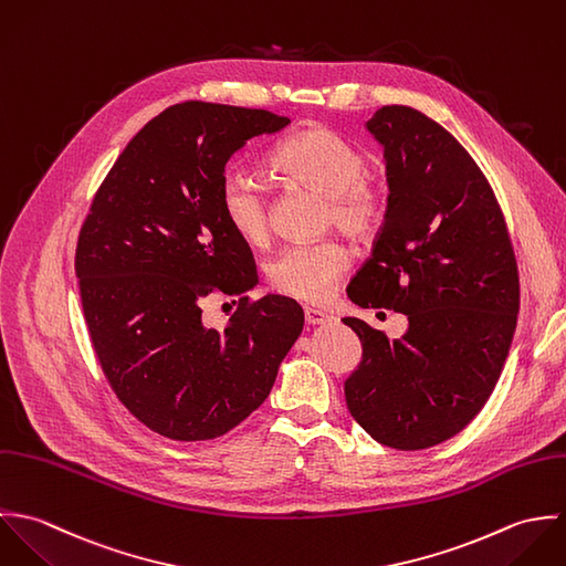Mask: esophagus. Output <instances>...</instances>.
<instances>
[{
	"label": "esophagus",
	"mask_w": 566,
	"mask_h": 566,
	"mask_svg": "<svg viewBox=\"0 0 566 566\" xmlns=\"http://www.w3.org/2000/svg\"><path fill=\"white\" fill-rule=\"evenodd\" d=\"M304 317H306V324H308V326H326V324L337 322L331 313L317 311V308H306V311H304Z\"/></svg>",
	"instance_id": "1"
}]
</instances>
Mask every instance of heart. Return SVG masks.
Returning a JSON list of instances; mask_svg holds the SVG:
<instances>
[{
	"label": "heart",
	"instance_id": "heart-1",
	"mask_svg": "<svg viewBox=\"0 0 566 566\" xmlns=\"http://www.w3.org/2000/svg\"><path fill=\"white\" fill-rule=\"evenodd\" d=\"M269 166L291 186L328 199V223L349 238H367L385 214L382 192L367 175V157L326 126L297 130L269 157ZM221 210L229 227L247 244L269 238L271 214L260 184L240 170L227 172L219 190ZM349 264L339 242L295 244L277 253L269 264L273 289L302 302L322 304Z\"/></svg>",
	"mask_w": 566,
	"mask_h": 566
}]
</instances>
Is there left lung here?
I'll list each match as a JSON object with an SVG mask.
<instances>
[{
    "mask_svg": "<svg viewBox=\"0 0 566 566\" xmlns=\"http://www.w3.org/2000/svg\"><path fill=\"white\" fill-rule=\"evenodd\" d=\"M365 128L385 150L389 197L347 297L402 313L409 326L389 340L343 319L363 345L345 402L376 442L420 451L457 436L488 402L516 331L518 271L488 179L444 126L394 105Z\"/></svg>",
    "mask_w": 566,
    "mask_h": 566,
    "instance_id": "obj_1",
    "label": "left lung"
}]
</instances>
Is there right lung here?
<instances>
[{"mask_svg":"<svg viewBox=\"0 0 566 566\" xmlns=\"http://www.w3.org/2000/svg\"><path fill=\"white\" fill-rule=\"evenodd\" d=\"M289 124L201 101L168 107L126 144L81 229L76 277L94 349L119 402L164 438L201 442L238 427L304 331L295 300L247 302L253 255L219 199L231 155ZM210 294L239 297L223 332L202 324Z\"/></svg>","mask_w":566,"mask_h":566,"instance_id":"right-lung-1","label":"right lung"}]
</instances>
